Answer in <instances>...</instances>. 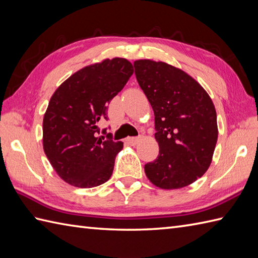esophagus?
Segmentation results:
<instances>
[{
  "instance_id": "obj_1",
  "label": "esophagus",
  "mask_w": 258,
  "mask_h": 258,
  "mask_svg": "<svg viewBox=\"0 0 258 258\" xmlns=\"http://www.w3.org/2000/svg\"><path fill=\"white\" fill-rule=\"evenodd\" d=\"M141 141H142L141 136H139V138H127V139H126V142H127L130 145H133V146L136 145V144H139Z\"/></svg>"
}]
</instances>
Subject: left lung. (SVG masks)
I'll use <instances>...</instances> for the list:
<instances>
[{
  "mask_svg": "<svg viewBox=\"0 0 258 258\" xmlns=\"http://www.w3.org/2000/svg\"><path fill=\"white\" fill-rule=\"evenodd\" d=\"M141 89L155 116L160 153L144 166L150 182L162 189L193 184L210 167L218 128L212 98L183 70L152 59L134 62Z\"/></svg>",
  "mask_w": 258,
  "mask_h": 258,
  "instance_id": "obj_1",
  "label": "left lung"
}]
</instances>
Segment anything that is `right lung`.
I'll return each mask as SVG.
<instances>
[{
  "label": "right lung",
  "mask_w": 258,
  "mask_h": 258,
  "mask_svg": "<svg viewBox=\"0 0 258 258\" xmlns=\"http://www.w3.org/2000/svg\"><path fill=\"white\" fill-rule=\"evenodd\" d=\"M133 72L126 58H105L79 70L54 92L43 117V150L64 182L91 188L111 177L123 143L105 140L98 124Z\"/></svg>",
  "instance_id": "add662e5"
}]
</instances>
